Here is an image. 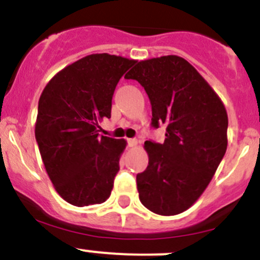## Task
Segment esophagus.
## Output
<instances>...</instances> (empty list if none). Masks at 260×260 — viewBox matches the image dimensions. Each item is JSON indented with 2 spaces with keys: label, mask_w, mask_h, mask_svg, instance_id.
I'll return each mask as SVG.
<instances>
[{
  "label": "esophagus",
  "mask_w": 260,
  "mask_h": 260,
  "mask_svg": "<svg viewBox=\"0 0 260 260\" xmlns=\"http://www.w3.org/2000/svg\"><path fill=\"white\" fill-rule=\"evenodd\" d=\"M138 145V140H136V138H129L128 140V146L129 147H135Z\"/></svg>",
  "instance_id": "esophagus-1"
}]
</instances>
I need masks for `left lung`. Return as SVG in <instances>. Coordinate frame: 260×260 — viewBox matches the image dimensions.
<instances>
[{"instance_id":"left-lung-1","label":"left lung","mask_w":260,"mask_h":260,"mask_svg":"<svg viewBox=\"0 0 260 260\" xmlns=\"http://www.w3.org/2000/svg\"><path fill=\"white\" fill-rule=\"evenodd\" d=\"M124 78L145 88L152 127L166 125L164 143L145 142L148 166L137 175L141 203L154 214H181L205 191L226 152V109L200 73L177 55L138 61Z\"/></svg>"}]
</instances>
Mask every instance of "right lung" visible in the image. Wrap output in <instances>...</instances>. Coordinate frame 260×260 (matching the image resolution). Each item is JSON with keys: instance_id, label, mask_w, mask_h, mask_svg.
Instances as JSON below:
<instances>
[{"instance_id": "1", "label": "right lung", "mask_w": 260, "mask_h": 260, "mask_svg": "<svg viewBox=\"0 0 260 260\" xmlns=\"http://www.w3.org/2000/svg\"><path fill=\"white\" fill-rule=\"evenodd\" d=\"M136 60L91 54L68 65L39 99L36 142L56 192L74 206L102 204L111 196L124 140L99 136L111 118L118 81Z\"/></svg>"}]
</instances>
